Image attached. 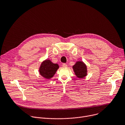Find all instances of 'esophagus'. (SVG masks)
<instances>
[{"label":"esophagus","instance_id":"34e87169","mask_svg":"<svg viewBox=\"0 0 125 125\" xmlns=\"http://www.w3.org/2000/svg\"><path fill=\"white\" fill-rule=\"evenodd\" d=\"M67 66H68V65H67V64H65V63H63L62 64V67H63V68H66Z\"/></svg>","mask_w":125,"mask_h":125}]
</instances>
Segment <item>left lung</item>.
Instances as JSON below:
<instances>
[{"instance_id":"left-lung-1","label":"left lung","mask_w":125,"mask_h":125,"mask_svg":"<svg viewBox=\"0 0 125 125\" xmlns=\"http://www.w3.org/2000/svg\"><path fill=\"white\" fill-rule=\"evenodd\" d=\"M73 68L75 74L79 78H83L87 75V66L83 62H77L73 66Z\"/></svg>"}]
</instances>
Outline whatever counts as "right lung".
Returning <instances> with one entry per match:
<instances>
[{"label":"right lung","instance_id":"right-lung-1","mask_svg":"<svg viewBox=\"0 0 125 125\" xmlns=\"http://www.w3.org/2000/svg\"><path fill=\"white\" fill-rule=\"evenodd\" d=\"M59 68V66L57 63H53L50 60H46L42 63L39 71L43 77L50 79L53 77Z\"/></svg>","mask_w":125,"mask_h":125}]
</instances>
